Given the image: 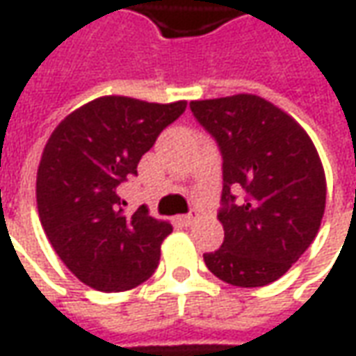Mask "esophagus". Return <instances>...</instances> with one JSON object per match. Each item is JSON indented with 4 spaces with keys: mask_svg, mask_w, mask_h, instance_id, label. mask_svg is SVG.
Returning <instances> with one entry per match:
<instances>
[{
    "mask_svg": "<svg viewBox=\"0 0 356 356\" xmlns=\"http://www.w3.org/2000/svg\"><path fill=\"white\" fill-rule=\"evenodd\" d=\"M196 218H198V213L191 212V213H186V216H181V218H179V221H181L183 225H191V223H195Z\"/></svg>",
    "mask_w": 356,
    "mask_h": 356,
    "instance_id": "obj_1",
    "label": "esophagus"
}]
</instances>
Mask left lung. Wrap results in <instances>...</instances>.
I'll list each match as a JSON object with an SVG mask.
<instances>
[{
    "instance_id": "obj_1",
    "label": "left lung",
    "mask_w": 356,
    "mask_h": 356,
    "mask_svg": "<svg viewBox=\"0 0 356 356\" xmlns=\"http://www.w3.org/2000/svg\"><path fill=\"white\" fill-rule=\"evenodd\" d=\"M191 111L223 158L218 220L225 237L204 262L237 287L280 280L324 216L325 175L314 144L295 119L254 94L191 102Z\"/></svg>"
}]
</instances>
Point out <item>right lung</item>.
Instances as JSON below:
<instances>
[{"label":"right lung","mask_w":356,"mask_h":356,"mask_svg":"<svg viewBox=\"0 0 356 356\" xmlns=\"http://www.w3.org/2000/svg\"><path fill=\"white\" fill-rule=\"evenodd\" d=\"M186 102L104 96L69 113L49 136L36 175L42 227L63 264L104 293L133 289L158 268L173 227L140 206L129 213L118 186Z\"/></svg>","instance_id":"obj_1"}]
</instances>
